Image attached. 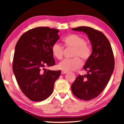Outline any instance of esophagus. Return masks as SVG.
Wrapping results in <instances>:
<instances>
[{
	"instance_id": "obj_1",
	"label": "esophagus",
	"mask_w": 124,
	"mask_h": 124,
	"mask_svg": "<svg viewBox=\"0 0 124 124\" xmlns=\"http://www.w3.org/2000/svg\"><path fill=\"white\" fill-rule=\"evenodd\" d=\"M67 73V71H64V70H62V74H65V73Z\"/></svg>"
}]
</instances>
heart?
<instances>
[{
  "mask_svg": "<svg viewBox=\"0 0 124 124\" xmlns=\"http://www.w3.org/2000/svg\"><path fill=\"white\" fill-rule=\"evenodd\" d=\"M65 45L68 48H73L72 59H65L60 62L58 68L64 71H72L79 68L82 65V62L78 57L84 62L87 61L91 56V49L86 43V40L83 37L77 34H70L64 39ZM52 53L56 58L60 60L64 53V47L58 43L53 44L51 47Z\"/></svg>",
  "mask_w": 124,
  "mask_h": 124,
  "instance_id": "obj_1",
  "label": "heart"
}]
</instances>
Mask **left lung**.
Instances as JSON below:
<instances>
[{
    "label": "left lung",
    "instance_id": "8db88e82",
    "mask_svg": "<svg viewBox=\"0 0 124 124\" xmlns=\"http://www.w3.org/2000/svg\"><path fill=\"white\" fill-rule=\"evenodd\" d=\"M72 29L86 33L91 43L93 52L84 67L87 74L78 75L71 86L74 95L90 101L99 95L109 82L114 70V55L109 40L102 32L87 26Z\"/></svg>",
    "mask_w": 124,
    "mask_h": 124
}]
</instances>
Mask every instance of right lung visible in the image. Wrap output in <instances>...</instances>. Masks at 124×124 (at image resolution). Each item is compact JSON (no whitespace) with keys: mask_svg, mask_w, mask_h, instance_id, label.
I'll return each instance as SVG.
<instances>
[{"mask_svg":"<svg viewBox=\"0 0 124 124\" xmlns=\"http://www.w3.org/2000/svg\"><path fill=\"white\" fill-rule=\"evenodd\" d=\"M59 31L48 27H38L23 33L16 43L13 73L22 92L32 101L48 98L61 74V70L45 68L55 64L51 47L60 38Z\"/></svg>","mask_w":124,"mask_h":124,"instance_id":"add662e5","label":"right lung"}]
</instances>
